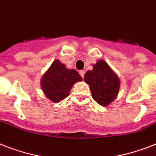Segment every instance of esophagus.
<instances>
[{"label": "esophagus", "instance_id": "obj_1", "mask_svg": "<svg viewBox=\"0 0 156 156\" xmlns=\"http://www.w3.org/2000/svg\"><path fill=\"white\" fill-rule=\"evenodd\" d=\"M79 74H80L82 78H83V77H84V74H85V71L80 70V71H79Z\"/></svg>", "mask_w": 156, "mask_h": 156}]
</instances>
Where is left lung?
I'll return each instance as SVG.
<instances>
[{
	"instance_id": "left-lung-1",
	"label": "left lung",
	"mask_w": 156,
	"mask_h": 156,
	"mask_svg": "<svg viewBox=\"0 0 156 156\" xmlns=\"http://www.w3.org/2000/svg\"><path fill=\"white\" fill-rule=\"evenodd\" d=\"M84 81L90 86L92 98L101 106H108L116 98L120 79L103 60L93 65L92 70L85 73Z\"/></svg>"
}]
</instances>
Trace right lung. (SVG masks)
<instances>
[{
  "label": "right lung",
  "mask_w": 156,
  "mask_h": 156,
  "mask_svg": "<svg viewBox=\"0 0 156 156\" xmlns=\"http://www.w3.org/2000/svg\"><path fill=\"white\" fill-rule=\"evenodd\" d=\"M83 80L75 69H68L59 60L52 62L41 78V87L48 99L54 103L69 95L73 84Z\"/></svg>",
  "instance_id": "add662e5"
}]
</instances>
